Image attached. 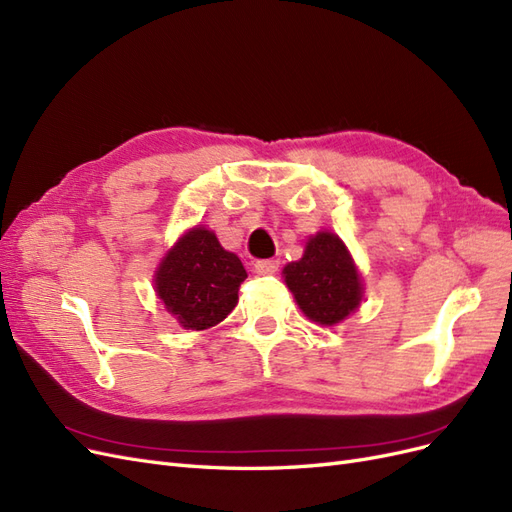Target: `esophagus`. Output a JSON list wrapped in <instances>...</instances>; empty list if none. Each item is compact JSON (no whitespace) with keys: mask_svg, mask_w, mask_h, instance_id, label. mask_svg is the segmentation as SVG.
Masks as SVG:
<instances>
[{"mask_svg":"<svg viewBox=\"0 0 512 512\" xmlns=\"http://www.w3.org/2000/svg\"><path fill=\"white\" fill-rule=\"evenodd\" d=\"M253 268H255L257 274H274L276 270H279V261H276V259H257Z\"/></svg>","mask_w":512,"mask_h":512,"instance_id":"1","label":"esophagus"}]
</instances>
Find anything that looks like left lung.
Listing matches in <instances>:
<instances>
[{
    "label": "left lung",
    "mask_w": 512,
    "mask_h": 512,
    "mask_svg": "<svg viewBox=\"0 0 512 512\" xmlns=\"http://www.w3.org/2000/svg\"><path fill=\"white\" fill-rule=\"evenodd\" d=\"M283 274L304 315L321 326L339 324L362 300L354 261L330 231H319L306 242L304 257L287 264Z\"/></svg>",
    "instance_id": "left-lung-1"
}]
</instances>
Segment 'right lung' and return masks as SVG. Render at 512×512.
<instances>
[{
    "label": "right lung",
    "instance_id": "right-lung-1",
    "mask_svg": "<svg viewBox=\"0 0 512 512\" xmlns=\"http://www.w3.org/2000/svg\"><path fill=\"white\" fill-rule=\"evenodd\" d=\"M246 270L212 231L195 227L175 244L156 272V294L188 330H206L238 304Z\"/></svg>",
    "mask_w": 512,
    "mask_h": 512
}]
</instances>
